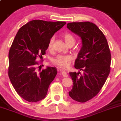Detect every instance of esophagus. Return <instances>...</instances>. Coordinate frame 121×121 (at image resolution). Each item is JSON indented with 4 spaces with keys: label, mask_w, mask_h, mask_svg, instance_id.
I'll return each mask as SVG.
<instances>
[{
    "label": "esophagus",
    "mask_w": 121,
    "mask_h": 121,
    "mask_svg": "<svg viewBox=\"0 0 121 121\" xmlns=\"http://www.w3.org/2000/svg\"><path fill=\"white\" fill-rule=\"evenodd\" d=\"M61 75H63L64 77H65V78L68 77V74H67L65 71H61Z\"/></svg>",
    "instance_id": "obj_1"
}]
</instances>
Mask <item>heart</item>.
I'll return each mask as SVG.
<instances>
[{
  "label": "heart",
  "instance_id": "heart-1",
  "mask_svg": "<svg viewBox=\"0 0 121 121\" xmlns=\"http://www.w3.org/2000/svg\"><path fill=\"white\" fill-rule=\"evenodd\" d=\"M63 37L64 38V41L67 45L70 43H75V38L71 33H64L63 35ZM54 40V38L53 37L50 40L48 46V48L49 49L52 48V46H53ZM72 60H73V57L71 55L58 54L53 58L52 61L55 65L64 68L68 67Z\"/></svg>",
  "mask_w": 121,
  "mask_h": 121
}]
</instances>
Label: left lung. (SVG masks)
Wrapping results in <instances>:
<instances>
[{
    "instance_id": "8db88e82",
    "label": "left lung",
    "mask_w": 121,
    "mask_h": 121,
    "mask_svg": "<svg viewBox=\"0 0 121 121\" xmlns=\"http://www.w3.org/2000/svg\"><path fill=\"white\" fill-rule=\"evenodd\" d=\"M67 27L81 38L82 46L74 67L83 72L69 73L73 85L68 94L75 101L85 102L98 94L108 78L110 50L104 35L94 23H69Z\"/></svg>"
}]
</instances>
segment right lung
Wrapping results in <instances>:
<instances>
[{
	"instance_id": "1",
	"label": "right lung",
	"mask_w": 121,
	"mask_h": 121,
	"mask_svg": "<svg viewBox=\"0 0 121 121\" xmlns=\"http://www.w3.org/2000/svg\"><path fill=\"white\" fill-rule=\"evenodd\" d=\"M65 24L64 22L34 20L17 33L9 53L8 74L14 90L26 101L35 102L46 97L57 70L47 67L39 72L36 60L43 58L50 39Z\"/></svg>"
}]
</instances>
